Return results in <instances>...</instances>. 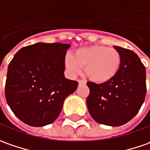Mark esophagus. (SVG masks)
<instances>
[{
	"label": "esophagus",
	"instance_id": "34e87169",
	"mask_svg": "<svg viewBox=\"0 0 150 150\" xmlns=\"http://www.w3.org/2000/svg\"><path fill=\"white\" fill-rule=\"evenodd\" d=\"M78 83H79L80 85H85V84H86V82L83 80H78Z\"/></svg>",
	"mask_w": 150,
	"mask_h": 150
}]
</instances>
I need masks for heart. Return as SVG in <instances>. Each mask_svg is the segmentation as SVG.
<instances>
[{"mask_svg": "<svg viewBox=\"0 0 150 150\" xmlns=\"http://www.w3.org/2000/svg\"><path fill=\"white\" fill-rule=\"evenodd\" d=\"M65 66L72 75L80 74L85 67V75L97 83H105L117 75L121 55L115 49L105 45H91L75 50L65 58Z\"/></svg>", "mask_w": 150, "mask_h": 150, "instance_id": "1", "label": "heart"}]
</instances>
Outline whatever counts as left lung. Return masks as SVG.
I'll return each mask as SVG.
<instances>
[{
  "label": "left lung",
  "instance_id": "left-lung-1",
  "mask_svg": "<svg viewBox=\"0 0 150 150\" xmlns=\"http://www.w3.org/2000/svg\"><path fill=\"white\" fill-rule=\"evenodd\" d=\"M121 55L117 75L107 82H87L90 95L86 99L88 110L96 122L120 126L137 115L146 96V71L134 52L114 46Z\"/></svg>",
  "mask_w": 150,
  "mask_h": 150
}]
</instances>
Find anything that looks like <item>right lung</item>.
I'll return each instance as SVG.
<instances>
[{
    "label": "right lung",
    "instance_id": "1",
    "mask_svg": "<svg viewBox=\"0 0 150 150\" xmlns=\"http://www.w3.org/2000/svg\"><path fill=\"white\" fill-rule=\"evenodd\" d=\"M70 44L36 43L16 52L8 65L5 96L15 115L25 124L45 126L61 112L75 80L66 79L65 57Z\"/></svg>",
    "mask_w": 150,
    "mask_h": 150
}]
</instances>
